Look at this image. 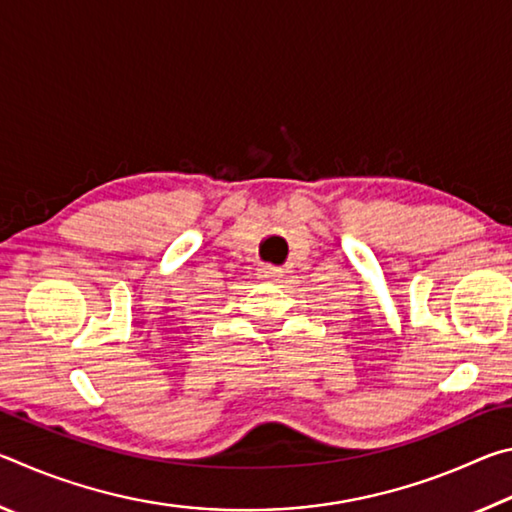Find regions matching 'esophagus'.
I'll list each match as a JSON object with an SVG mask.
<instances>
[{"label":"esophagus","instance_id":"1","mask_svg":"<svg viewBox=\"0 0 512 512\" xmlns=\"http://www.w3.org/2000/svg\"><path fill=\"white\" fill-rule=\"evenodd\" d=\"M255 275H257V280H262V282H277L284 275V271L280 266H273V264H259Z\"/></svg>","mask_w":512,"mask_h":512}]
</instances>
